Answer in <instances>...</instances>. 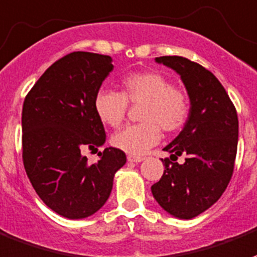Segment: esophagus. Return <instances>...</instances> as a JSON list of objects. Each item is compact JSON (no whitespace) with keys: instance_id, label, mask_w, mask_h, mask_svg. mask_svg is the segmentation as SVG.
Here are the masks:
<instances>
[{"instance_id":"34e87169","label":"esophagus","mask_w":257,"mask_h":257,"mask_svg":"<svg viewBox=\"0 0 257 257\" xmlns=\"http://www.w3.org/2000/svg\"><path fill=\"white\" fill-rule=\"evenodd\" d=\"M144 157H140V156H133V154H128L127 156V161L128 163H141V161H144Z\"/></svg>"}]
</instances>
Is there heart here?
Segmentation results:
<instances>
[{
	"mask_svg": "<svg viewBox=\"0 0 257 257\" xmlns=\"http://www.w3.org/2000/svg\"><path fill=\"white\" fill-rule=\"evenodd\" d=\"M127 101L144 104L141 111L144 123L117 131L112 137V144L133 156L146 153L156 146L161 140V128L167 133L180 131L190 116L188 96L157 71H141L127 76L121 81V93L99 90L94 99V111L103 123L119 127L126 117Z\"/></svg>",
	"mask_w": 257,
	"mask_h": 257,
	"instance_id": "1",
	"label": "heart"
}]
</instances>
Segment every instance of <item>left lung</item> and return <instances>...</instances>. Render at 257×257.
<instances>
[{"label": "left lung", "instance_id": "obj_1", "mask_svg": "<svg viewBox=\"0 0 257 257\" xmlns=\"http://www.w3.org/2000/svg\"><path fill=\"white\" fill-rule=\"evenodd\" d=\"M156 62L180 76L190 97L188 120L164 150L163 177L152 194L168 214L191 219L217 202L233 175L238 142V117L222 84L211 71L183 57H158ZM181 154L184 164L176 163Z\"/></svg>", "mask_w": 257, "mask_h": 257}]
</instances>
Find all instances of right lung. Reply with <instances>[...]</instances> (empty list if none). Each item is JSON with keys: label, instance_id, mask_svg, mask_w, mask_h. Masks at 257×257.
<instances>
[{"label": "right lung", "instance_id": "1", "mask_svg": "<svg viewBox=\"0 0 257 257\" xmlns=\"http://www.w3.org/2000/svg\"><path fill=\"white\" fill-rule=\"evenodd\" d=\"M112 58L76 51L58 59L36 81L23 104V161L31 184L47 207L69 219L99 211L112 191L115 173L126 164L116 148L99 152L97 163L85 148L105 144L94 99L112 71Z\"/></svg>", "mask_w": 257, "mask_h": 257}]
</instances>
